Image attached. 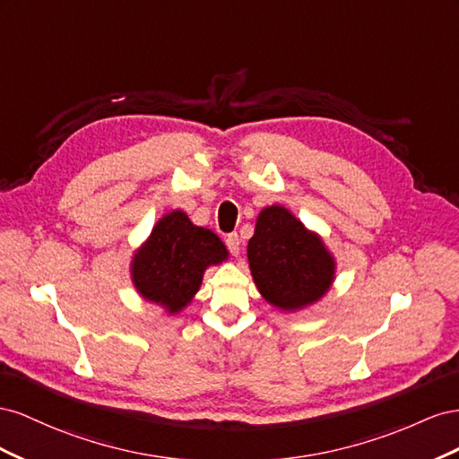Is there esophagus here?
<instances>
[{
    "label": "esophagus",
    "instance_id": "obj_1",
    "mask_svg": "<svg viewBox=\"0 0 459 459\" xmlns=\"http://www.w3.org/2000/svg\"><path fill=\"white\" fill-rule=\"evenodd\" d=\"M225 246H227V250H229L232 255H238V254H240V238H238V234H237V232H234V234H227Z\"/></svg>",
    "mask_w": 459,
    "mask_h": 459
}]
</instances>
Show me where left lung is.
<instances>
[{"mask_svg": "<svg viewBox=\"0 0 459 459\" xmlns=\"http://www.w3.org/2000/svg\"><path fill=\"white\" fill-rule=\"evenodd\" d=\"M247 261L259 292L286 311L317 302L334 274V261L323 242L281 205L259 213Z\"/></svg>", "mask_w": 459, "mask_h": 459, "instance_id": "1", "label": "left lung"}]
</instances>
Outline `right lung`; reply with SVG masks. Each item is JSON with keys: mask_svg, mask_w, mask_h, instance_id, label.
<instances>
[{"mask_svg": "<svg viewBox=\"0 0 459 459\" xmlns=\"http://www.w3.org/2000/svg\"><path fill=\"white\" fill-rule=\"evenodd\" d=\"M227 247L212 230L194 227L186 213L165 215L133 261V281L150 302L177 313L198 292L204 271L221 264Z\"/></svg>", "mask_w": 459, "mask_h": 459, "instance_id": "add662e5", "label": "right lung"}]
</instances>
